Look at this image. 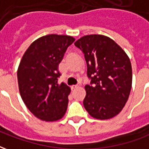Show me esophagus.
I'll list each match as a JSON object with an SVG mask.
<instances>
[{
	"label": "esophagus",
	"instance_id": "esophagus-1",
	"mask_svg": "<svg viewBox=\"0 0 149 149\" xmlns=\"http://www.w3.org/2000/svg\"><path fill=\"white\" fill-rule=\"evenodd\" d=\"M80 87V85L79 84H77V85H72V89H76V88H77Z\"/></svg>",
	"mask_w": 149,
	"mask_h": 149
}]
</instances>
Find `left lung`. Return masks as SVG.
I'll use <instances>...</instances> for the list:
<instances>
[{
    "mask_svg": "<svg viewBox=\"0 0 149 149\" xmlns=\"http://www.w3.org/2000/svg\"><path fill=\"white\" fill-rule=\"evenodd\" d=\"M75 45L84 54L92 84L84 87V109L93 118L114 117L125 107L131 92L129 57L113 40L104 35L84 36Z\"/></svg>",
    "mask_w": 149,
    "mask_h": 149,
    "instance_id": "obj_1",
    "label": "left lung"
}]
</instances>
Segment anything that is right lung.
<instances>
[{"mask_svg":"<svg viewBox=\"0 0 149 149\" xmlns=\"http://www.w3.org/2000/svg\"><path fill=\"white\" fill-rule=\"evenodd\" d=\"M75 38L49 34L34 40L22 56L17 69L20 94L36 117L56 121L66 112L71 88L58 84L59 64Z\"/></svg>","mask_w":149,"mask_h":149,"instance_id":"1","label":"right lung"}]
</instances>
